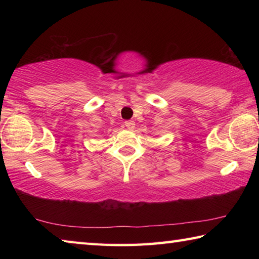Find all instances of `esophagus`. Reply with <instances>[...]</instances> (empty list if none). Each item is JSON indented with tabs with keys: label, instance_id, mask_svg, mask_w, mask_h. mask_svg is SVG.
Instances as JSON below:
<instances>
[{
	"label": "esophagus",
	"instance_id": "34e87169",
	"mask_svg": "<svg viewBox=\"0 0 259 259\" xmlns=\"http://www.w3.org/2000/svg\"><path fill=\"white\" fill-rule=\"evenodd\" d=\"M124 124H125V126H126V128H128L129 130H134V129H135V122H134L133 120L125 121Z\"/></svg>",
	"mask_w": 259,
	"mask_h": 259
}]
</instances>
